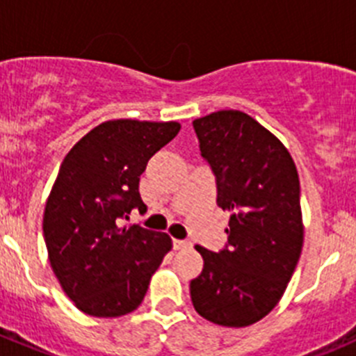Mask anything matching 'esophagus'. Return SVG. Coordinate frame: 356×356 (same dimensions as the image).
Masks as SVG:
<instances>
[{
  "label": "esophagus",
  "instance_id": "34e87169",
  "mask_svg": "<svg viewBox=\"0 0 356 356\" xmlns=\"http://www.w3.org/2000/svg\"><path fill=\"white\" fill-rule=\"evenodd\" d=\"M189 248H191V242L189 241H177V238L174 241V249H177V251H182V249H189Z\"/></svg>",
  "mask_w": 356,
  "mask_h": 356
}]
</instances>
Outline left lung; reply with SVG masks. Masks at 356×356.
<instances>
[{
  "instance_id": "8db88e82",
  "label": "left lung",
  "mask_w": 356,
  "mask_h": 356,
  "mask_svg": "<svg viewBox=\"0 0 356 356\" xmlns=\"http://www.w3.org/2000/svg\"><path fill=\"white\" fill-rule=\"evenodd\" d=\"M193 128L230 221L227 249L195 245L204 268L189 284L191 302L211 323L249 327L277 305L300 258L298 172L283 142L244 112H212Z\"/></svg>"
}]
</instances>
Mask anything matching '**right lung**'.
I'll return each mask as SVG.
<instances>
[{
	"instance_id": "right-lung-1",
	"label": "right lung",
	"mask_w": 356,
	"mask_h": 356,
	"mask_svg": "<svg viewBox=\"0 0 356 356\" xmlns=\"http://www.w3.org/2000/svg\"><path fill=\"white\" fill-rule=\"evenodd\" d=\"M181 124L111 119L70 149L43 211L49 261L75 307L118 318L144 300L151 277L172 249L163 232L121 227L144 209L138 181L147 161Z\"/></svg>"
}]
</instances>
